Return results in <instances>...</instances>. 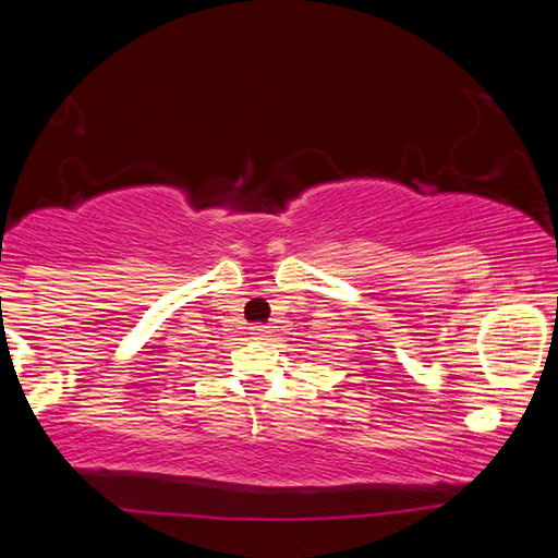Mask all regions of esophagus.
<instances>
[{
  "label": "esophagus",
  "mask_w": 558,
  "mask_h": 558,
  "mask_svg": "<svg viewBox=\"0 0 558 558\" xmlns=\"http://www.w3.org/2000/svg\"><path fill=\"white\" fill-rule=\"evenodd\" d=\"M251 337L258 339V342H268L270 332H268L266 325H253V327H251Z\"/></svg>",
  "instance_id": "34e87169"
}]
</instances>
